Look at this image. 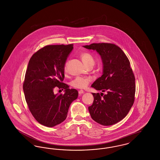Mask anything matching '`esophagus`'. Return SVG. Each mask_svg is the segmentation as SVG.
Returning a JSON list of instances; mask_svg holds the SVG:
<instances>
[{
    "label": "esophagus",
    "mask_w": 160,
    "mask_h": 160,
    "mask_svg": "<svg viewBox=\"0 0 160 160\" xmlns=\"http://www.w3.org/2000/svg\"><path fill=\"white\" fill-rule=\"evenodd\" d=\"M84 91H83V90H80V91H78V93L80 94V95H82V94H83V93H84Z\"/></svg>",
    "instance_id": "34e87169"
}]
</instances>
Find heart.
I'll list each match as a JSON object with an SVG mask.
<instances>
[{
	"label": "heart",
	"instance_id": "1",
	"mask_svg": "<svg viewBox=\"0 0 160 160\" xmlns=\"http://www.w3.org/2000/svg\"><path fill=\"white\" fill-rule=\"evenodd\" d=\"M81 58L84 63L87 66L90 64H94V58L91 54L89 52H83L81 54ZM64 70L65 71H67V63H66L64 66ZM91 81V78L89 77H76L71 82V86L77 89H83L88 86Z\"/></svg>",
	"mask_w": 160,
	"mask_h": 160
}]
</instances>
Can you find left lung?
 I'll use <instances>...</instances> for the list:
<instances>
[{"mask_svg":"<svg viewBox=\"0 0 160 160\" xmlns=\"http://www.w3.org/2000/svg\"><path fill=\"white\" fill-rule=\"evenodd\" d=\"M95 50L103 63V74L92 87L106 92L92 93L94 100L88 107L91 118L101 125L108 126L123 119L132 106L136 92L135 77L130 62L122 49L114 44L93 43L83 46Z\"/></svg>","mask_w":160,"mask_h":160,"instance_id":"1","label":"left lung"}]
</instances>
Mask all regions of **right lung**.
<instances>
[{
  "mask_svg": "<svg viewBox=\"0 0 160 160\" xmlns=\"http://www.w3.org/2000/svg\"><path fill=\"white\" fill-rule=\"evenodd\" d=\"M73 44L49 45L31 57L23 82L25 99L32 114L40 124L53 127L65 120L78 91L63 83L64 66ZM65 90L54 94L55 88Z\"/></svg>",
  "mask_w": 160,
  "mask_h": 160,
  "instance_id": "1",
  "label": "right lung"
}]
</instances>
